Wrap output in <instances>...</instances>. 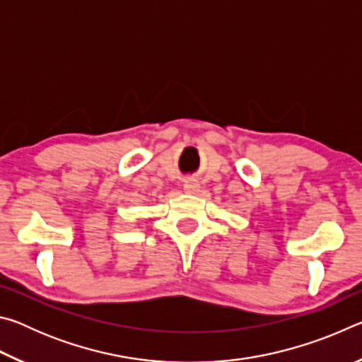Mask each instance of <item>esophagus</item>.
I'll return each mask as SVG.
<instances>
[{"label":"esophagus","mask_w":362,"mask_h":362,"mask_svg":"<svg viewBox=\"0 0 362 362\" xmlns=\"http://www.w3.org/2000/svg\"><path fill=\"white\" fill-rule=\"evenodd\" d=\"M183 189H185L187 193H196L199 189V183L196 180H185V183H183Z\"/></svg>","instance_id":"1"}]
</instances>
